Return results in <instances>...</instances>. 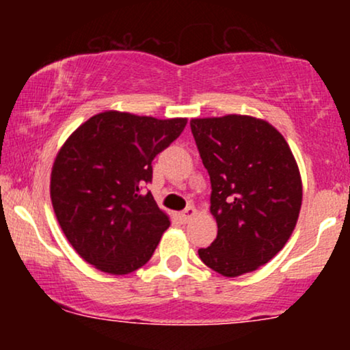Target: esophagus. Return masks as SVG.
Wrapping results in <instances>:
<instances>
[{"mask_svg":"<svg viewBox=\"0 0 350 350\" xmlns=\"http://www.w3.org/2000/svg\"><path fill=\"white\" fill-rule=\"evenodd\" d=\"M196 214H198V211H196V207L194 206H189L186 211H183L179 214V217H180V220H183V222H189V220L192 219V217H194Z\"/></svg>","mask_w":350,"mask_h":350,"instance_id":"obj_1","label":"esophagus"}]
</instances>
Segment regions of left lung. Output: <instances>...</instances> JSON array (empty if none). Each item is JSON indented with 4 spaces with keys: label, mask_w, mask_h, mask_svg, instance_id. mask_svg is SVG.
<instances>
[{
    "label": "left lung",
    "mask_w": 350,
    "mask_h": 350,
    "mask_svg": "<svg viewBox=\"0 0 350 350\" xmlns=\"http://www.w3.org/2000/svg\"><path fill=\"white\" fill-rule=\"evenodd\" d=\"M211 176L217 239L199 248L208 268L235 278L268 263L288 242L299 217L303 184L283 135L248 115L191 120Z\"/></svg>",
    "instance_id": "1"
}]
</instances>
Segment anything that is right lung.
Instances as JSON below:
<instances>
[{
    "mask_svg": "<svg viewBox=\"0 0 350 350\" xmlns=\"http://www.w3.org/2000/svg\"><path fill=\"white\" fill-rule=\"evenodd\" d=\"M108 110L80 124L55 156L51 199L74 250L97 270L128 275L151 258L170 217L143 186L152 159L186 126Z\"/></svg>",
    "mask_w": 350,
    "mask_h": 350,
    "instance_id": "1",
    "label": "right lung"
}]
</instances>
